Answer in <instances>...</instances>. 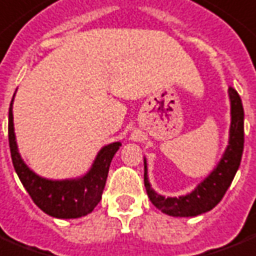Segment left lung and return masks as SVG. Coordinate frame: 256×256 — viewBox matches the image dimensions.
<instances>
[{
	"mask_svg": "<svg viewBox=\"0 0 256 256\" xmlns=\"http://www.w3.org/2000/svg\"><path fill=\"white\" fill-rule=\"evenodd\" d=\"M231 104V124L228 145L214 169L190 193L178 198H165L152 188L148 177V162L144 160V181L150 202L161 212L174 218H192L206 214L218 206L236 174L244 146V111L236 90L228 88Z\"/></svg>",
	"mask_w": 256,
	"mask_h": 256,
	"instance_id": "obj_1",
	"label": "left lung"
}]
</instances>
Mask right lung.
<instances>
[{
  "instance_id": "1",
  "label": "right lung",
  "mask_w": 256,
  "mask_h": 256,
  "mask_svg": "<svg viewBox=\"0 0 256 256\" xmlns=\"http://www.w3.org/2000/svg\"><path fill=\"white\" fill-rule=\"evenodd\" d=\"M13 100L9 107V146L12 162L20 181L40 210L56 219H78L91 214L102 198L110 164L120 142H112L99 150L86 174L76 178L50 180L42 177L24 162L16 141L13 124Z\"/></svg>"
}]
</instances>
